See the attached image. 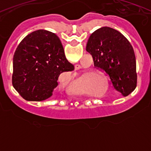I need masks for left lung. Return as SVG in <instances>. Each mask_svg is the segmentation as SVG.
Listing matches in <instances>:
<instances>
[{
	"instance_id": "1",
	"label": "left lung",
	"mask_w": 151,
	"mask_h": 151,
	"mask_svg": "<svg viewBox=\"0 0 151 151\" xmlns=\"http://www.w3.org/2000/svg\"><path fill=\"white\" fill-rule=\"evenodd\" d=\"M86 50L95 67L105 72L113 88L126 97L137 85L135 55L129 40L119 31L101 27L88 40Z\"/></svg>"
}]
</instances>
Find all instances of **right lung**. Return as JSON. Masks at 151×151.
Instances as JSON below:
<instances>
[{"instance_id":"1","label":"right lung","mask_w":151,"mask_h":151,"mask_svg":"<svg viewBox=\"0 0 151 151\" xmlns=\"http://www.w3.org/2000/svg\"><path fill=\"white\" fill-rule=\"evenodd\" d=\"M13 63V87L29 101H45L51 97L60 75L74 69L66 60L58 36L45 29L35 31L22 40Z\"/></svg>"}]
</instances>
